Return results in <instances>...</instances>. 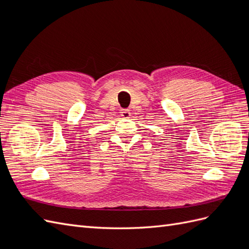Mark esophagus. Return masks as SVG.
<instances>
[{
	"mask_svg": "<svg viewBox=\"0 0 249 249\" xmlns=\"http://www.w3.org/2000/svg\"><path fill=\"white\" fill-rule=\"evenodd\" d=\"M120 115H122L124 118H129L131 116V112L129 110H122V112H120Z\"/></svg>",
	"mask_w": 249,
	"mask_h": 249,
	"instance_id": "1",
	"label": "esophagus"
}]
</instances>
